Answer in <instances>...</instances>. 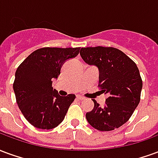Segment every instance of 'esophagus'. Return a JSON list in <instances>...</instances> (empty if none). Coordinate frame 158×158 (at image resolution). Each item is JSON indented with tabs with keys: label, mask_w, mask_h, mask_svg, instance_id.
Instances as JSON below:
<instances>
[{
	"label": "esophagus",
	"mask_w": 158,
	"mask_h": 158,
	"mask_svg": "<svg viewBox=\"0 0 158 158\" xmlns=\"http://www.w3.org/2000/svg\"><path fill=\"white\" fill-rule=\"evenodd\" d=\"M77 98H78L79 100H80V101H83V100L85 99V98L84 96H80V95H78V96H77Z\"/></svg>",
	"instance_id": "obj_1"
}]
</instances>
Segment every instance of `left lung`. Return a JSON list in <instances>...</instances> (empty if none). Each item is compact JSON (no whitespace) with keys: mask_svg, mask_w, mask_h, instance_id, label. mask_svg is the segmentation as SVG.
I'll return each mask as SVG.
<instances>
[{"mask_svg":"<svg viewBox=\"0 0 158 158\" xmlns=\"http://www.w3.org/2000/svg\"><path fill=\"white\" fill-rule=\"evenodd\" d=\"M79 54L85 62L99 70V86L108 95L101 106L94 102L86 119L100 131H111L124 124L138 106L142 80L135 62L120 50L113 47L81 48Z\"/></svg>","mask_w":158,"mask_h":158,"instance_id":"1","label":"left lung"}]
</instances>
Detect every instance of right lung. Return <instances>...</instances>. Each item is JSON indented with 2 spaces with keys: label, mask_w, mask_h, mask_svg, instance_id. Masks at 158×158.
I'll list each match as a JSON object with an SVG mask.
<instances>
[{
  "label": "right lung",
  "mask_w": 158,
  "mask_h": 158,
  "mask_svg": "<svg viewBox=\"0 0 158 158\" xmlns=\"http://www.w3.org/2000/svg\"><path fill=\"white\" fill-rule=\"evenodd\" d=\"M80 52V48L44 47L32 52L15 73L13 90L19 109L35 128L52 129L60 124L75 95L60 96L52 88L62 65Z\"/></svg>",
  "instance_id": "right-lung-1"
}]
</instances>
